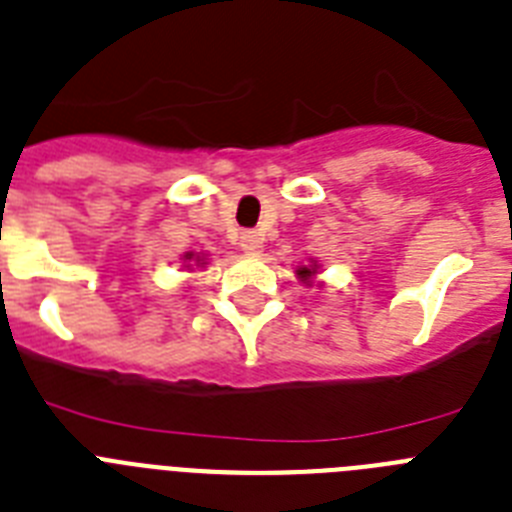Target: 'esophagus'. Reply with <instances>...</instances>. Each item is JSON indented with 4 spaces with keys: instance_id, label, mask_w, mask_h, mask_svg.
Wrapping results in <instances>:
<instances>
[{
    "instance_id": "34e87169",
    "label": "esophagus",
    "mask_w": 512,
    "mask_h": 512,
    "mask_svg": "<svg viewBox=\"0 0 512 512\" xmlns=\"http://www.w3.org/2000/svg\"><path fill=\"white\" fill-rule=\"evenodd\" d=\"M240 248L251 256H259L264 251V238L259 233H253V230H246V233H240Z\"/></svg>"
}]
</instances>
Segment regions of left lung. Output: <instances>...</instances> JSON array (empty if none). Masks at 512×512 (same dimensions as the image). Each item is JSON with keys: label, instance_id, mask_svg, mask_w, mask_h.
Here are the masks:
<instances>
[{"label": "left lung", "instance_id": "left-lung-1", "mask_svg": "<svg viewBox=\"0 0 512 512\" xmlns=\"http://www.w3.org/2000/svg\"><path fill=\"white\" fill-rule=\"evenodd\" d=\"M300 277H310V274H313V272H310V269H308V266H303V269H300Z\"/></svg>", "mask_w": 512, "mask_h": 512}]
</instances>
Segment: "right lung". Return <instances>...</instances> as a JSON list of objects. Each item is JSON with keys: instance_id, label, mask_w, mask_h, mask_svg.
I'll list each match as a JSON object with an SVG mask.
<instances>
[{"instance_id": "add662e5", "label": "right lung", "mask_w": 512, "mask_h": 512, "mask_svg": "<svg viewBox=\"0 0 512 512\" xmlns=\"http://www.w3.org/2000/svg\"><path fill=\"white\" fill-rule=\"evenodd\" d=\"M186 259H191V253H189V256H186Z\"/></svg>"}]
</instances>
